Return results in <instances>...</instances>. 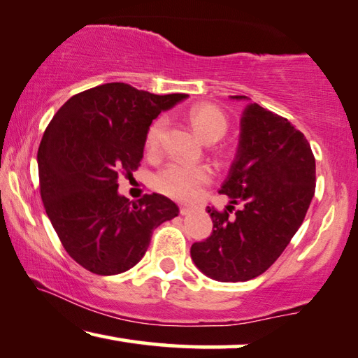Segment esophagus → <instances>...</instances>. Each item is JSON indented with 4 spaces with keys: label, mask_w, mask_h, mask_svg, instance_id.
Masks as SVG:
<instances>
[{
    "label": "esophagus",
    "mask_w": 358,
    "mask_h": 358,
    "mask_svg": "<svg viewBox=\"0 0 358 358\" xmlns=\"http://www.w3.org/2000/svg\"><path fill=\"white\" fill-rule=\"evenodd\" d=\"M194 210H195L194 206H180V214H182V216H187V214L192 213Z\"/></svg>",
    "instance_id": "1"
}]
</instances>
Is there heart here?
Returning <instances> with one entry per match:
<instances>
[{
    "label": "heart",
    "instance_id": "1",
    "mask_svg": "<svg viewBox=\"0 0 358 358\" xmlns=\"http://www.w3.org/2000/svg\"><path fill=\"white\" fill-rule=\"evenodd\" d=\"M189 122L192 128L206 144H213L221 139L227 131V118L217 107L210 103H200L190 110ZM166 120L158 118L152 123L147 133V150L155 152L160 145ZM211 169L205 164H187L173 162L162 168L153 178V187L162 194L179 201L192 200L203 185L211 180Z\"/></svg>",
    "mask_w": 358,
    "mask_h": 358
}]
</instances>
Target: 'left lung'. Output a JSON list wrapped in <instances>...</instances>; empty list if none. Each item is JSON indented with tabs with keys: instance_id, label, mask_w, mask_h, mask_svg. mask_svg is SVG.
<instances>
[{
	"instance_id": "left-lung-1",
	"label": "left lung",
	"mask_w": 358,
	"mask_h": 358,
	"mask_svg": "<svg viewBox=\"0 0 358 358\" xmlns=\"http://www.w3.org/2000/svg\"><path fill=\"white\" fill-rule=\"evenodd\" d=\"M313 192L315 158L304 134L287 118L248 103L241 113L235 160L219 190L230 198L229 211L208 206L213 234L192 245V261L217 282L259 277L298 232ZM238 202L242 208L229 217Z\"/></svg>"
}]
</instances>
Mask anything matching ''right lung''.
<instances>
[{
    "instance_id": "1",
    "label": "right lung",
    "mask_w": 358,
    "mask_h": 358,
    "mask_svg": "<svg viewBox=\"0 0 358 358\" xmlns=\"http://www.w3.org/2000/svg\"><path fill=\"white\" fill-rule=\"evenodd\" d=\"M187 97L107 83L70 97L46 128L36 158L45 210L65 251L90 272L129 271L153 229L179 214L160 194L129 201L118 176L139 166L153 120Z\"/></svg>"
}]
</instances>
